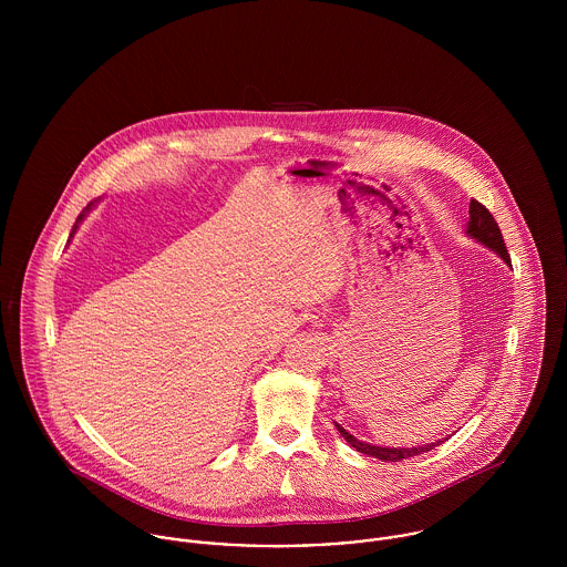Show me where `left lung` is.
<instances>
[{
    "instance_id": "obj_1",
    "label": "left lung",
    "mask_w": 567,
    "mask_h": 567,
    "mask_svg": "<svg viewBox=\"0 0 567 567\" xmlns=\"http://www.w3.org/2000/svg\"><path fill=\"white\" fill-rule=\"evenodd\" d=\"M470 238H474L476 243L485 244L486 248H491L493 252H497L508 266H511V257H508V250L504 246L502 240V234H499V227L495 223V218L491 216V212L486 209L485 205H481L478 200H472L470 203V223H467V231H465ZM338 432L342 434V439L355 447L360 454H367V456H373V458H380V461H404V458H412V456H419L423 452H430L434 450L436 445H441L443 441H436V443H427V445H416V447H380V445H371V443H364L360 439H355L353 434H349L340 423H336Z\"/></svg>"
}]
</instances>
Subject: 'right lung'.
<instances>
[{"instance_id": "add662e5", "label": "right lung", "mask_w": 567, "mask_h": 567, "mask_svg": "<svg viewBox=\"0 0 567 567\" xmlns=\"http://www.w3.org/2000/svg\"><path fill=\"white\" fill-rule=\"evenodd\" d=\"M91 207H93V203H89V205H86V209H84V212H82L81 216H79V220H76V225H74V229H72V236H74V234H76V229H79V225H81L82 220H84V216H86V212H91ZM72 236H70V238H72Z\"/></svg>"}]
</instances>
